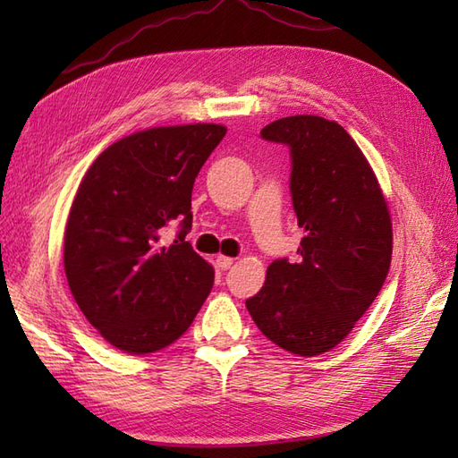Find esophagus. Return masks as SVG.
Returning a JSON list of instances; mask_svg holds the SVG:
<instances>
[{"label":"esophagus","mask_w":458,"mask_h":458,"mask_svg":"<svg viewBox=\"0 0 458 458\" xmlns=\"http://www.w3.org/2000/svg\"><path fill=\"white\" fill-rule=\"evenodd\" d=\"M216 264L220 269H228L232 264H234V258H228V256H216Z\"/></svg>","instance_id":"esophagus-1"}]
</instances>
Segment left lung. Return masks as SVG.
I'll return each instance as SVG.
<instances>
[{"label":"left lung","mask_w":458,"mask_h":458,"mask_svg":"<svg viewBox=\"0 0 458 458\" xmlns=\"http://www.w3.org/2000/svg\"><path fill=\"white\" fill-rule=\"evenodd\" d=\"M261 138L291 153V199L305 230L299 259H276L246 301L271 343L328 352L374 303L392 261V218L376 174L343 125L318 115L271 122Z\"/></svg>","instance_id":"8db88e82"}]
</instances>
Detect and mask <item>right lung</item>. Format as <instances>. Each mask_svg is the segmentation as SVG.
<instances>
[{
    "label": "right lung",
    "instance_id": "add662e5",
    "mask_svg": "<svg viewBox=\"0 0 458 458\" xmlns=\"http://www.w3.org/2000/svg\"><path fill=\"white\" fill-rule=\"evenodd\" d=\"M224 135L218 123L143 130L84 174L64 230V274L89 323L123 352L173 344L210 293L214 269L184 236L194 179ZM171 221L182 230L163 247Z\"/></svg>",
    "mask_w": 458,
    "mask_h": 458
}]
</instances>
